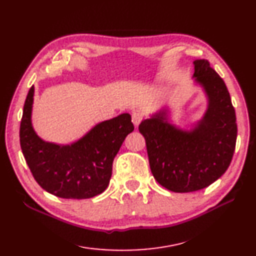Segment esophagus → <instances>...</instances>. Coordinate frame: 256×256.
I'll return each instance as SVG.
<instances>
[{
    "label": "esophagus",
    "instance_id": "obj_1",
    "mask_svg": "<svg viewBox=\"0 0 256 256\" xmlns=\"http://www.w3.org/2000/svg\"><path fill=\"white\" fill-rule=\"evenodd\" d=\"M144 119V114L140 111H133L132 112V121L134 123V126L137 128L140 126V123Z\"/></svg>",
    "mask_w": 256,
    "mask_h": 256
}]
</instances>
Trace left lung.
<instances>
[{"mask_svg":"<svg viewBox=\"0 0 256 256\" xmlns=\"http://www.w3.org/2000/svg\"><path fill=\"white\" fill-rule=\"evenodd\" d=\"M194 81L204 90L208 109L192 130L168 122L166 109L142 121L154 180L174 192L210 186L226 172L237 140L236 112L222 78L206 60L194 62Z\"/></svg>","mask_w":256,"mask_h":256,"instance_id":"obj_1","label":"left lung"}]
</instances>
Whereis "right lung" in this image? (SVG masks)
<instances>
[{
	"label": "right lung",
	"instance_id": "obj_1",
	"mask_svg": "<svg viewBox=\"0 0 256 256\" xmlns=\"http://www.w3.org/2000/svg\"><path fill=\"white\" fill-rule=\"evenodd\" d=\"M34 88L31 86L20 123V147L26 162L44 190L64 199H88L109 185L114 156L134 126L128 114L98 123L71 145L41 140L31 123Z\"/></svg>",
	"mask_w": 256,
	"mask_h": 256
}]
</instances>
